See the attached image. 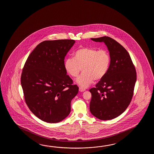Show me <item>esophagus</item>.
Returning <instances> with one entry per match:
<instances>
[{
	"mask_svg": "<svg viewBox=\"0 0 154 154\" xmlns=\"http://www.w3.org/2000/svg\"><path fill=\"white\" fill-rule=\"evenodd\" d=\"M85 88H82V87H79V91L80 92H83L85 91Z\"/></svg>",
	"mask_w": 154,
	"mask_h": 154,
	"instance_id": "esophagus-1",
	"label": "esophagus"
}]
</instances>
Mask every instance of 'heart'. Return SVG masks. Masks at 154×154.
I'll list each match as a JSON object with an SVG mask.
<instances>
[{
    "label": "heart",
    "mask_w": 154,
    "mask_h": 154,
    "mask_svg": "<svg viewBox=\"0 0 154 154\" xmlns=\"http://www.w3.org/2000/svg\"><path fill=\"white\" fill-rule=\"evenodd\" d=\"M110 63L111 56L106 49L84 47L74 53L73 58L65 60L64 68L72 78L77 77L82 69L84 72L76 79V82L86 88L94 79L100 80L106 75Z\"/></svg>",
    "instance_id": "obj_1"
}]
</instances>
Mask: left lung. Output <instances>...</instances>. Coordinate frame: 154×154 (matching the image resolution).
Segmentation results:
<instances>
[{"instance_id":"1","label":"left lung","mask_w":154,"mask_h":154,"mask_svg":"<svg viewBox=\"0 0 154 154\" xmlns=\"http://www.w3.org/2000/svg\"><path fill=\"white\" fill-rule=\"evenodd\" d=\"M91 39L105 43L111 63L106 75L89 90L92 95L90 111L99 119L110 120L121 115L130 104L137 80L136 70L127 51L116 40L108 36Z\"/></svg>"}]
</instances>
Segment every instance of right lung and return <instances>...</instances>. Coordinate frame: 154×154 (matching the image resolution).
Returning <instances> with one entry per match:
<instances>
[{"label":"right lung","instance_id":"1","mask_svg":"<svg viewBox=\"0 0 154 154\" xmlns=\"http://www.w3.org/2000/svg\"><path fill=\"white\" fill-rule=\"evenodd\" d=\"M74 39L45 41L30 53L23 66L21 84L30 111L48 123H58L69 115L78 86L66 75L64 58Z\"/></svg>","mask_w":154,"mask_h":154}]
</instances>
